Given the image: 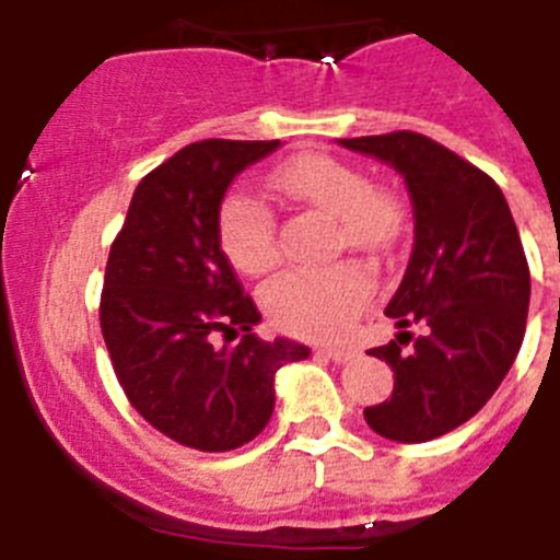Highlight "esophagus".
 Here are the masks:
<instances>
[{"instance_id": "34e87169", "label": "esophagus", "mask_w": 560, "mask_h": 560, "mask_svg": "<svg viewBox=\"0 0 560 560\" xmlns=\"http://www.w3.org/2000/svg\"><path fill=\"white\" fill-rule=\"evenodd\" d=\"M323 355H328V359L336 361V364H348V361H353L355 355H359V350H353V348H323Z\"/></svg>"}]
</instances>
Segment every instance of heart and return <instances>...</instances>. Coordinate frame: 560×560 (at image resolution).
I'll return each instance as SVG.
<instances>
[{"label": "heart", "instance_id": "obj_1", "mask_svg": "<svg viewBox=\"0 0 560 560\" xmlns=\"http://www.w3.org/2000/svg\"><path fill=\"white\" fill-rule=\"evenodd\" d=\"M269 182L285 199L330 215L334 246L375 255L389 249L404 230V207L393 192L373 187L359 167L328 153H303L277 167ZM219 244L226 260L252 277L266 275L280 260L275 215L241 190L221 201ZM370 294L368 269L341 260L323 269L285 271L266 285L264 305L285 334L336 339L353 328Z\"/></svg>", "mask_w": 560, "mask_h": 560}]
</instances>
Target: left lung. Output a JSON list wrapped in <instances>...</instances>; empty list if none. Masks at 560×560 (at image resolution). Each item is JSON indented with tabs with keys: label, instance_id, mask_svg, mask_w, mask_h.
I'll use <instances>...</instances> for the list:
<instances>
[{
	"label": "left lung",
	"instance_id": "obj_1",
	"mask_svg": "<svg viewBox=\"0 0 560 560\" xmlns=\"http://www.w3.org/2000/svg\"><path fill=\"white\" fill-rule=\"evenodd\" d=\"M339 142L393 165L412 196V257L387 305L400 334L370 350L393 368L395 387L364 420L381 438L427 443L471 420L511 370L530 266L511 207L477 165L415 131ZM412 324L424 334L415 337Z\"/></svg>",
	"mask_w": 560,
	"mask_h": 560
}]
</instances>
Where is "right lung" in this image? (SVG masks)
I'll list each match as a JSON object with an SVG mask.
<instances>
[{
	"label": "right lung",
	"mask_w": 560,
	"mask_h": 560,
	"mask_svg": "<svg viewBox=\"0 0 560 560\" xmlns=\"http://www.w3.org/2000/svg\"><path fill=\"white\" fill-rule=\"evenodd\" d=\"M277 145L201 140L176 151L137 185L108 252L101 330L114 375L156 432L196 452H232L264 432L275 373L311 353L252 334L260 311L219 244L226 187Z\"/></svg>",
	"instance_id": "1"
}]
</instances>
